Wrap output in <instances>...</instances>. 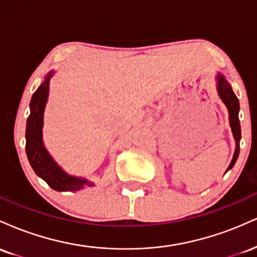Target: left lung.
<instances>
[{"label":"left lung","instance_id":"1","mask_svg":"<svg viewBox=\"0 0 257 257\" xmlns=\"http://www.w3.org/2000/svg\"><path fill=\"white\" fill-rule=\"evenodd\" d=\"M216 89L220 99L222 100V102L227 107V111H228L229 126H231L233 138H234L235 140V150L234 153H233V158L226 170V172H228V170L232 169L233 166H234L235 162H237L238 156H239V141L241 139L240 123L239 117H238V113H239V101H238V98L235 96V94L233 93L231 84L227 82L225 76L220 72H217L216 75Z\"/></svg>","mask_w":257,"mask_h":257}]
</instances>
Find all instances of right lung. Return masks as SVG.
Returning a JSON list of instances; mask_svg holds the SVG:
<instances>
[{
    "label": "right lung",
    "instance_id": "1",
    "mask_svg": "<svg viewBox=\"0 0 257 257\" xmlns=\"http://www.w3.org/2000/svg\"><path fill=\"white\" fill-rule=\"evenodd\" d=\"M53 75V70L47 73L44 81L31 98L30 116L26 120V156L36 175L43 179L53 190L59 192L78 191L84 186H93L94 184L89 180L70 175L65 172L54 161L43 143L44 108L48 101L49 84Z\"/></svg>",
    "mask_w": 257,
    "mask_h": 257
}]
</instances>
